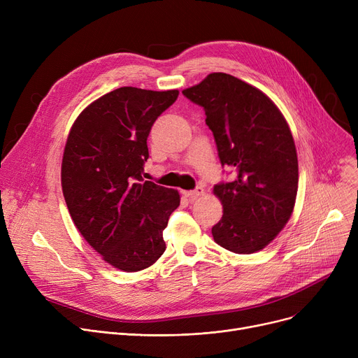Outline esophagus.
Masks as SVG:
<instances>
[{
  "label": "esophagus",
  "mask_w": 358,
  "mask_h": 358,
  "mask_svg": "<svg viewBox=\"0 0 358 358\" xmlns=\"http://www.w3.org/2000/svg\"><path fill=\"white\" fill-rule=\"evenodd\" d=\"M203 194H204L203 187H197V189L193 190V192H184V196L189 197L190 200H196L197 197H200V196H203Z\"/></svg>",
  "instance_id": "1"
}]
</instances>
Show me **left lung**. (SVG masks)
Instances as JSON below:
<instances>
[{
    "instance_id": "left-lung-1",
    "label": "left lung",
    "mask_w": 358,
    "mask_h": 358,
    "mask_svg": "<svg viewBox=\"0 0 358 358\" xmlns=\"http://www.w3.org/2000/svg\"><path fill=\"white\" fill-rule=\"evenodd\" d=\"M182 94L204 108L219 159L236 174L213 189L223 206L213 239L235 254L258 252L294 209L299 165L292 130L270 97L229 73H209Z\"/></svg>"
}]
</instances>
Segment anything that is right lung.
Instances as JSON below:
<instances>
[{"label":"right lung","instance_id":"obj_1","mask_svg":"<svg viewBox=\"0 0 358 358\" xmlns=\"http://www.w3.org/2000/svg\"><path fill=\"white\" fill-rule=\"evenodd\" d=\"M178 90L122 87L87 106L64 149L61 182L78 232L107 264L145 270L165 251L162 232L180 193L143 181L150 127Z\"/></svg>","mask_w":358,"mask_h":358}]
</instances>
